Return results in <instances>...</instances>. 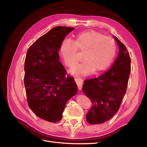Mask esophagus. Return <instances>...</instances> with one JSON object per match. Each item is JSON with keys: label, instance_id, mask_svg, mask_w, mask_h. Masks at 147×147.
<instances>
[{"label": "esophagus", "instance_id": "34e87169", "mask_svg": "<svg viewBox=\"0 0 147 147\" xmlns=\"http://www.w3.org/2000/svg\"><path fill=\"white\" fill-rule=\"evenodd\" d=\"M75 81L76 82L77 86H78V88L79 90H81L82 88V85H83V79L80 77H78L77 76L75 77Z\"/></svg>", "mask_w": 147, "mask_h": 147}]
</instances>
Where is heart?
<instances>
[{"instance_id":"1","label":"heart","mask_w":147,"mask_h":147,"mask_svg":"<svg viewBox=\"0 0 147 147\" xmlns=\"http://www.w3.org/2000/svg\"><path fill=\"white\" fill-rule=\"evenodd\" d=\"M82 53L83 63L73 72L87 75L92 70L97 72L106 68L112 61L116 53L114 40L95 30L78 34L71 42L64 40L60 47V53L65 64L72 67L78 61L77 53Z\"/></svg>"}]
</instances>
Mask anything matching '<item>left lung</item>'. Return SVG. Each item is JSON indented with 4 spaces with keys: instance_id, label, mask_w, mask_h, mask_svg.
I'll return each mask as SVG.
<instances>
[{
    "instance_id": "left-lung-1",
    "label": "left lung",
    "mask_w": 147,
    "mask_h": 147,
    "mask_svg": "<svg viewBox=\"0 0 147 147\" xmlns=\"http://www.w3.org/2000/svg\"><path fill=\"white\" fill-rule=\"evenodd\" d=\"M119 54L109 70L96 78L84 81L82 90L91 100L86 121L92 124L108 121L116 113L126 92L131 72V57L126 47L115 37Z\"/></svg>"
}]
</instances>
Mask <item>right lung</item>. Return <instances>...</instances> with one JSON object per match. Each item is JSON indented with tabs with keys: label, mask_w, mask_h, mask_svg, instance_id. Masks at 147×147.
I'll use <instances>...</instances> for the list:
<instances>
[{
	"label": "right lung",
	"mask_w": 147,
	"mask_h": 147,
	"mask_svg": "<svg viewBox=\"0 0 147 147\" xmlns=\"http://www.w3.org/2000/svg\"><path fill=\"white\" fill-rule=\"evenodd\" d=\"M74 28L57 26L38 38L27 51L24 62V86L28 104L40 118L60 121L66 102L77 92L74 78L66 74L58 51Z\"/></svg>",
	"instance_id": "obj_1"
}]
</instances>
